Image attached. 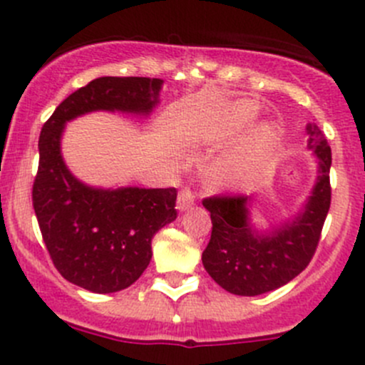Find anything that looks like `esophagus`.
I'll return each mask as SVG.
<instances>
[{"label":"esophagus","instance_id":"obj_1","mask_svg":"<svg viewBox=\"0 0 365 365\" xmlns=\"http://www.w3.org/2000/svg\"><path fill=\"white\" fill-rule=\"evenodd\" d=\"M194 205V196L192 192H190L189 189H182L178 194V200H176V208L180 210V212H185L187 208H190V206Z\"/></svg>","mask_w":365,"mask_h":365}]
</instances>
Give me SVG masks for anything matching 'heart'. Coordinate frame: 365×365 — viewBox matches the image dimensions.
Returning a JSON list of instances; mask_svg holds the SVG:
<instances>
[{"instance_id":"1","label":"heart","mask_w":365,"mask_h":365,"mask_svg":"<svg viewBox=\"0 0 365 365\" xmlns=\"http://www.w3.org/2000/svg\"><path fill=\"white\" fill-rule=\"evenodd\" d=\"M257 116V106L251 101H240L230 108L212 114L201 123L200 139L205 143H222L242 134ZM279 146V132L274 125H257L251 134L230 153L212 173L219 187H235L251 183L263 171Z\"/></svg>"}]
</instances>
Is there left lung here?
<instances>
[{"label": "left lung", "mask_w": 365, "mask_h": 365, "mask_svg": "<svg viewBox=\"0 0 365 365\" xmlns=\"http://www.w3.org/2000/svg\"><path fill=\"white\" fill-rule=\"evenodd\" d=\"M307 148L318 159V176L311 196L295 217L270 230L251 222L252 196L206 197L212 237L203 251V267L226 292L256 297L288 284L309 264L318 247L330 208L332 152L318 125L307 123Z\"/></svg>", "instance_id": "8db88e82"}]
</instances>
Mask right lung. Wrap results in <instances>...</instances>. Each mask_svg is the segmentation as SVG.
<instances>
[{
  "instance_id": "obj_1",
  "label": "right lung",
  "mask_w": 365,
  "mask_h": 365,
  "mask_svg": "<svg viewBox=\"0 0 365 365\" xmlns=\"http://www.w3.org/2000/svg\"><path fill=\"white\" fill-rule=\"evenodd\" d=\"M162 79L98 77L68 95L43 123L33 208L54 267L72 284L116 293L134 284L152 259V238L176 219V189L81 182L61 155L65 125L93 111L148 116L159 104Z\"/></svg>"
}]
</instances>
